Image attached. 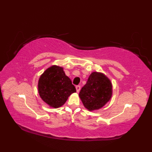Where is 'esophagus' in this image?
<instances>
[{"label": "esophagus", "instance_id": "34e87169", "mask_svg": "<svg viewBox=\"0 0 152 152\" xmlns=\"http://www.w3.org/2000/svg\"><path fill=\"white\" fill-rule=\"evenodd\" d=\"M80 86H76V91L77 92H79L80 91Z\"/></svg>", "mask_w": 152, "mask_h": 152}]
</instances>
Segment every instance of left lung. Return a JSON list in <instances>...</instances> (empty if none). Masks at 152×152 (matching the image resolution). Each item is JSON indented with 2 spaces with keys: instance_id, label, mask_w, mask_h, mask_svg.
I'll use <instances>...</instances> for the list:
<instances>
[{
  "instance_id": "1",
  "label": "left lung",
  "mask_w": 152,
  "mask_h": 152,
  "mask_svg": "<svg viewBox=\"0 0 152 152\" xmlns=\"http://www.w3.org/2000/svg\"><path fill=\"white\" fill-rule=\"evenodd\" d=\"M112 95L110 80L103 73L93 72L82 88L79 97L84 107L89 111H93L103 107L111 99Z\"/></svg>"
}]
</instances>
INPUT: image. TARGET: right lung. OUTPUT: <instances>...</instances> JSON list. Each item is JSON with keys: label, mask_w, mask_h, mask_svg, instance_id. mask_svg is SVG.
Instances as JSON below:
<instances>
[{"label": "right lung", "mask_w": 152, "mask_h": 152, "mask_svg": "<svg viewBox=\"0 0 152 152\" xmlns=\"http://www.w3.org/2000/svg\"><path fill=\"white\" fill-rule=\"evenodd\" d=\"M37 88L41 99L54 109L63 106L68 97L76 92L64 68L56 65L49 67L40 76Z\"/></svg>", "instance_id": "add662e5"}]
</instances>
